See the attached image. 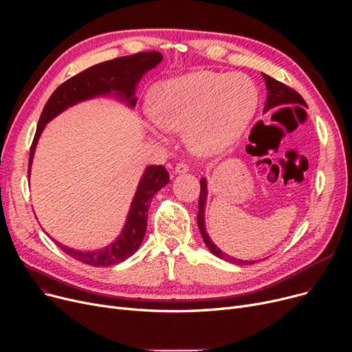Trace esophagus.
Returning <instances> with one entry per match:
<instances>
[{
	"instance_id": "1",
	"label": "esophagus",
	"mask_w": 352,
	"mask_h": 352,
	"mask_svg": "<svg viewBox=\"0 0 352 352\" xmlns=\"http://www.w3.org/2000/svg\"><path fill=\"white\" fill-rule=\"evenodd\" d=\"M190 171V166L184 162L175 165V174H187Z\"/></svg>"
}]
</instances>
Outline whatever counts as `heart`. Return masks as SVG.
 Returning <instances> with one entry per match:
<instances>
[{"instance_id":"1","label":"heart","mask_w":352,"mask_h":352,"mask_svg":"<svg viewBox=\"0 0 352 352\" xmlns=\"http://www.w3.org/2000/svg\"><path fill=\"white\" fill-rule=\"evenodd\" d=\"M260 96L244 74L194 71L155 84L150 117L165 131H184L190 150L214 157L239 138L252 121Z\"/></svg>"}]
</instances>
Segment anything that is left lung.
I'll list each match as a JSON object with an SVG mask.
<instances>
[{
  "instance_id": "1",
  "label": "left lung",
  "mask_w": 352,
  "mask_h": 352,
  "mask_svg": "<svg viewBox=\"0 0 352 352\" xmlns=\"http://www.w3.org/2000/svg\"><path fill=\"white\" fill-rule=\"evenodd\" d=\"M263 77L265 80V87H267V101H265V107H264V111H270L272 108H278L281 105H304L307 107L304 98L298 94L297 91L289 88L288 85L280 82L274 80L272 77L267 76V74H263ZM199 186H201V192H199V199H198V217H197V221H198V228L201 231V235H202V239H204L206 245L208 247V250L217 255L218 258H221V260H226L228 263H232V264H238V265H248V264H254L255 261H243V260H236V258L228 255V254H224L223 251H221L212 241L211 238L208 236V232L206 230V202H207V179L206 178H201L199 181Z\"/></svg>"
}]
</instances>
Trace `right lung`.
<instances>
[{
	"mask_svg": "<svg viewBox=\"0 0 352 352\" xmlns=\"http://www.w3.org/2000/svg\"><path fill=\"white\" fill-rule=\"evenodd\" d=\"M162 61L161 52H138L134 55H126L111 61H105L97 65H92L88 69L71 77L63 82L47 101L36 131L32 140L30 150L28 162V178L31 171V164L35 153L36 142L45 128L54 117L68 107L76 105L81 101L101 97V96H116L118 100L126 102L129 107H135V87L146 71L153 69ZM170 182V175L162 165H150L145 168L144 175L140 179L137 192L131 202L125 226L116 241L98 251H78L65 247L55 241L65 254L76 258V260L94 265V267H108L125 261L131 256L141 245L145 231L148 210L153 197Z\"/></svg>",
	"mask_w": 352,
	"mask_h": 352,
	"instance_id": "1",
	"label": "right lung"
}]
</instances>
